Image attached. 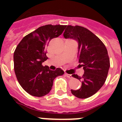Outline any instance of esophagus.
Instances as JSON below:
<instances>
[{
    "label": "esophagus",
    "instance_id": "1",
    "mask_svg": "<svg viewBox=\"0 0 122 122\" xmlns=\"http://www.w3.org/2000/svg\"><path fill=\"white\" fill-rule=\"evenodd\" d=\"M65 76L68 77L69 78H72V76H71V75H70V74H68V73H65Z\"/></svg>",
    "mask_w": 122,
    "mask_h": 122
}]
</instances>
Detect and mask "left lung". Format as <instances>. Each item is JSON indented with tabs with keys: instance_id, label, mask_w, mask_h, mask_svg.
I'll use <instances>...</instances> for the list:
<instances>
[{
	"instance_id": "obj_1",
	"label": "left lung",
	"mask_w": 122,
	"mask_h": 122,
	"mask_svg": "<svg viewBox=\"0 0 122 122\" xmlns=\"http://www.w3.org/2000/svg\"><path fill=\"white\" fill-rule=\"evenodd\" d=\"M63 36L78 42V61L84 70L82 76L72 75L81 81V86L78 90L71 89V93L78 98H88L95 94L106 81L110 66L108 51L96 35L83 26L68 25Z\"/></svg>"
}]
</instances>
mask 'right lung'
Wrapping results in <instances>:
<instances>
[{
	"label": "right lung",
	"instance_id": "add662e5",
	"mask_svg": "<svg viewBox=\"0 0 122 122\" xmlns=\"http://www.w3.org/2000/svg\"><path fill=\"white\" fill-rule=\"evenodd\" d=\"M66 25H47L35 30L22 39L14 52V71L18 82L29 94L42 97L49 93L56 77L64 74L61 68L51 70L42 63L49 43L59 37Z\"/></svg>",
	"mask_w": 122,
	"mask_h": 122
}]
</instances>
